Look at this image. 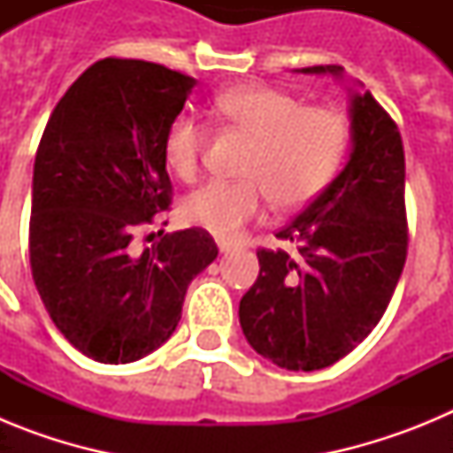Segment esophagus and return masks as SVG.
Wrapping results in <instances>:
<instances>
[{"instance_id":"obj_1","label":"esophagus","mask_w":453,"mask_h":453,"mask_svg":"<svg viewBox=\"0 0 453 453\" xmlns=\"http://www.w3.org/2000/svg\"><path fill=\"white\" fill-rule=\"evenodd\" d=\"M218 247H219V254H229V251L234 250V245L226 242V240H218Z\"/></svg>"}]
</instances>
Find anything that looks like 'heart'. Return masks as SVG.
I'll list each match as a JSON object with an SVG mask.
<instances>
[{
	"label": "heart",
	"instance_id": "obj_1",
	"mask_svg": "<svg viewBox=\"0 0 453 453\" xmlns=\"http://www.w3.org/2000/svg\"><path fill=\"white\" fill-rule=\"evenodd\" d=\"M213 111L231 129L251 138L242 163L245 181L203 183L181 206L183 222L226 240L265 213L267 199L295 208L334 179L349 145V122L324 106H303L270 86H240L219 92ZM206 129L197 115L179 113L165 135L170 170L183 181L199 174Z\"/></svg>",
	"mask_w": 453,
	"mask_h": 453
}]
</instances>
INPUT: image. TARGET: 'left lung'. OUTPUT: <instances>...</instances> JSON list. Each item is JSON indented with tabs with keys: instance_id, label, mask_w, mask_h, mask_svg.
<instances>
[{
	"instance_id": "1",
	"label": "left lung",
	"mask_w": 453,
	"mask_h": 453,
	"mask_svg": "<svg viewBox=\"0 0 453 453\" xmlns=\"http://www.w3.org/2000/svg\"><path fill=\"white\" fill-rule=\"evenodd\" d=\"M342 79L345 67H302ZM361 86V83H358ZM351 151L338 177L258 251V279L240 299L254 351L292 372L334 365L386 313L406 263L403 145L370 90L349 88Z\"/></svg>"
}]
</instances>
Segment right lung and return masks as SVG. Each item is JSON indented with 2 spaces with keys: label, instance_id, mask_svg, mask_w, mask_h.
<instances>
[{
  "label": "right lung",
  "instance_id": "obj_1",
  "mask_svg": "<svg viewBox=\"0 0 453 453\" xmlns=\"http://www.w3.org/2000/svg\"><path fill=\"white\" fill-rule=\"evenodd\" d=\"M195 86L165 65L104 58L72 83L40 140L31 272L56 329L92 361L134 363L167 342L188 286L218 258L203 229L134 245L170 206L165 135Z\"/></svg>",
  "mask_w": 453,
  "mask_h": 453
}]
</instances>
